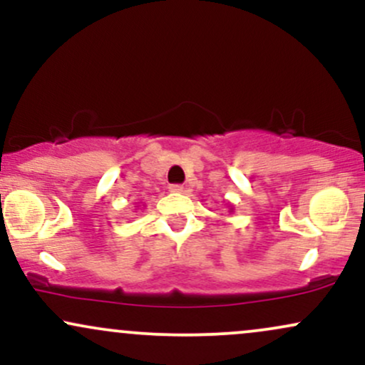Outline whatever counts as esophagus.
<instances>
[{
  "label": "esophagus",
  "mask_w": 365,
  "mask_h": 365,
  "mask_svg": "<svg viewBox=\"0 0 365 365\" xmlns=\"http://www.w3.org/2000/svg\"><path fill=\"white\" fill-rule=\"evenodd\" d=\"M170 190H171V192H177V194H180V192H183V185H178V183H171Z\"/></svg>",
  "instance_id": "obj_1"
}]
</instances>
